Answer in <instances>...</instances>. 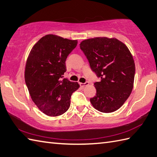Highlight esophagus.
Segmentation results:
<instances>
[{"mask_svg": "<svg viewBox=\"0 0 157 157\" xmlns=\"http://www.w3.org/2000/svg\"><path fill=\"white\" fill-rule=\"evenodd\" d=\"M79 84H80V86H81V87H85V86H86V85H89V82H85V83L80 82Z\"/></svg>", "mask_w": 157, "mask_h": 157, "instance_id": "obj_1", "label": "esophagus"}]
</instances>
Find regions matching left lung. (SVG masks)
<instances>
[{
  "label": "left lung",
  "mask_w": 157,
  "mask_h": 157,
  "mask_svg": "<svg viewBox=\"0 0 157 157\" xmlns=\"http://www.w3.org/2000/svg\"><path fill=\"white\" fill-rule=\"evenodd\" d=\"M80 48L100 78L94 83L97 93L90 99L92 105L103 113L117 110L133 89L135 64L130 50L116 38L105 37L85 40Z\"/></svg>",
  "instance_id": "obj_1"
}]
</instances>
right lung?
<instances>
[{
    "mask_svg": "<svg viewBox=\"0 0 157 157\" xmlns=\"http://www.w3.org/2000/svg\"><path fill=\"white\" fill-rule=\"evenodd\" d=\"M77 40L49 34L34 45L27 58L25 81L34 103L47 116H58L67 111L71 97L80 85L67 78L66 60Z\"/></svg>",
    "mask_w": 157,
    "mask_h": 157,
    "instance_id": "add662e5",
    "label": "right lung"
}]
</instances>
